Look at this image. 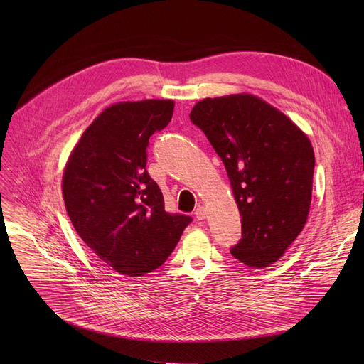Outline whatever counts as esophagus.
<instances>
[{"label":"esophagus","instance_id":"1","mask_svg":"<svg viewBox=\"0 0 364 364\" xmlns=\"http://www.w3.org/2000/svg\"><path fill=\"white\" fill-rule=\"evenodd\" d=\"M206 208L205 206H198L196 208V211H195V217L198 218V220H205L206 218Z\"/></svg>","mask_w":364,"mask_h":364}]
</instances>
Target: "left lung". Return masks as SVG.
<instances>
[{"mask_svg": "<svg viewBox=\"0 0 364 364\" xmlns=\"http://www.w3.org/2000/svg\"><path fill=\"white\" fill-rule=\"evenodd\" d=\"M190 121L221 158L242 217L232 255L247 267L277 261L304 228L311 203L314 151L286 114L251 94L205 99Z\"/></svg>", "mask_w": 364, "mask_h": 364, "instance_id": "8db88e82", "label": "left lung"}]
</instances>
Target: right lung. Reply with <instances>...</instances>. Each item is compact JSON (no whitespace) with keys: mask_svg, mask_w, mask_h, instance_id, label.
Returning <instances> with one entry per match:
<instances>
[{"mask_svg":"<svg viewBox=\"0 0 364 364\" xmlns=\"http://www.w3.org/2000/svg\"><path fill=\"white\" fill-rule=\"evenodd\" d=\"M172 100L117 103L84 131L66 164L63 199L76 233L119 274L143 276L174 251L192 217L165 211L146 169L151 134L164 129Z\"/></svg>","mask_w":364,"mask_h":364,"instance_id":"obj_1","label":"right lung"}]
</instances>
